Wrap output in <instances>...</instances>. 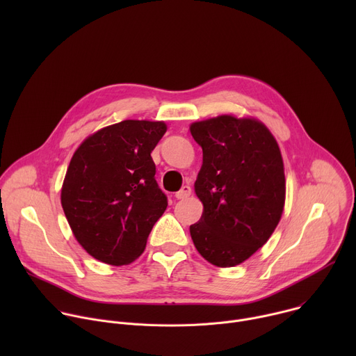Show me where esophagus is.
Segmentation results:
<instances>
[{
  "label": "esophagus",
  "instance_id": "esophagus-1",
  "mask_svg": "<svg viewBox=\"0 0 356 356\" xmlns=\"http://www.w3.org/2000/svg\"><path fill=\"white\" fill-rule=\"evenodd\" d=\"M191 194V187L190 186H183L177 193H176V198L177 200H184Z\"/></svg>",
  "mask_w": 356,
  "mask_h": 356
}]
</instances>
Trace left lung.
<instances>
[{"label":"left lung","mask_w":356,"mask_h":356,"mask_svg":"<svg viewBox=\"0 0 356 356\" xmlns=\"http://www.w3.org/2000/svg\"><path fill=\"white\" fill-rule=\"evenodd\" d=\"M202 166L194 183L204 206L190 235L200 255L220 268L252 257L277 227L286 197L280 149L259 121L220 115L194 122Z\"/></svg>","instance_id":"8db88e82"}]
</instances>
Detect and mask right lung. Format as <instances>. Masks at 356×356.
I'll return each instance as SVG.
<instances>
[{
	"mask_svg": "<svg viewBox=\"0 0 356 356\" xmlns=\"http://www.w3.org/2000/svg\"><path fill=\"white\" fill-rule=\"evenodd\" d=\"M162 121L127 120L88 136L74 152L62 187V207L79 243L101 262H134L168 207L152 150Z\"/></svg>",
	"mask_w": 356,
	"mask_h": 356,
	"instance_id": "right-lung-1",
	"label": "right lung"
}]
</instances>
